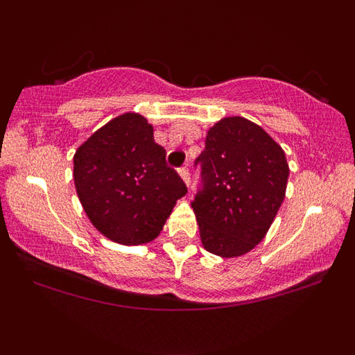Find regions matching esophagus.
<instances>
[{"mask_svg": "<svg viewBox=\"0 0 355 355\" xmlns=\"http://www.w3.org/2000/svg\"><path fill=\"white\" fill-rule=\"evenodd\" d=\"M178 175H180L182 180L185 182V185H189V183H190V173H189V168H187V166H182V168H178Z\"/></svg>", "mask_w": 355, "mask_h": 355, "instance_id": "esophagus-1", "label": "esophagus"}]
</instances>
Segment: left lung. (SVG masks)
<instances>
[{"label": "left lung", "mask_w": 355, "mask_h": 355, "mask_svg": "<svg viewBox=\"0 0 355 355\" xmlns=\"http://www.w3.org/2000/svg\"><path fill=\"white\" fill-rule=\"evenodd\" d=\"M197 162L203 190L191 207L203 248L222 259L245 255L266 237L285 198L282 146L254 121L225 116L209 128Z\"/></svg>", "instance_id": "1"}]
</instances>
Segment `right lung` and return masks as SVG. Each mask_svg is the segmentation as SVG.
I'll list each match as a JSON object with an SVG mask.
<instances>
[{"mask_svg": "<svg viewBox=\"0 0 355 355\" xmlns=\"http://www.w3.org/2000/svg\"><path fill=\"white\" fill-rule=\"evenodd\" d=\"M73 180L85 214L100 234L141 245L164 230L185 183L155 144L153 126L126 112L96 130L73 157Z\"/></svg>", "mask_w": 355, "mask_h": 355, "instance_id": "obj_1", "label": "right lung"}]
</instances>
